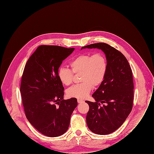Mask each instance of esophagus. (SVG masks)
I'll list each match as a JSON object with an SVG mask.
<instances>
[{"label":"esophagus","mask_w":154,"mask_h":154,"mask_svg":"<svg viewBox=\"0 0 154 154\" xmlns=\"http://www.w3.org/2000/svg\"><path fill=\"white\" fill-rule=\"evenodd\" d=\"M77 100H78V102L79 103H83V102H84L83 100H82V99H78Z\"/></svg>","instance_id":"34e87169"}]
</instances>
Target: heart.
<instances>
[{"label":"heart","instance_id":"b5f03b06","mask_svg":"<svg viewBox=\"0 0 154 154\" xmlns=\"http://www.w3.org/2000/svg\"><path fill=\"white\" fill-rule=\"evenodd\" d=\"M69 64L72 71L65 67L59 69L58 77L60 82L67 86L70 85L73 81V73H81L80 81L82 83L67 90L66 94L69 97L86 98L93 87H97L103 82L107 70L106 60L101 53L92 55L89 54L79 55L73 59Z\"/></svg>","mask_w":154,"mask_h":154}]
</instances>
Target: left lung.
Returning <instances> with one entry per match:
<instances>
[{
    "mask_svg": "<svg viewBox=\"0 0 154 154\" xmlns=\"http://www.w3.org/2000/svg\"><path fill=\"white\" fill-rule=\"evenodd\" d=\"M100 49L105 55L107 70L103 82L92 94L95 102L89 105L86 121L94 134L106 135L117 130L130 114L134 98L132 70L125 57L106 43H94L81 48ZM105 105L100 106V103Z\"/></svg>",
    "mask_w": 154,
    "mask_h": 154,
    "instance_id": "obj_1",
    "label": "left lung"
}]
</instances>
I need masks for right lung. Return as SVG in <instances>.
<instances>
[{"label": "right lung", "instance_id": "add662e5", "mask_svg": "<svg viewBox=\"0 0 154 154\" xmlns=\"http://www.w3.org/2000/svg\"><path fill=\"white\" fill-rule=\"evenodd\" d=\"M75 48L42 45L28 60L20 85L27 119L43 135L56 137L68 129L76 98L64 100V87L58 77L63 61Z\"/></svg>", "mask_w": 154, "mask_h": 154}]
</instances>
